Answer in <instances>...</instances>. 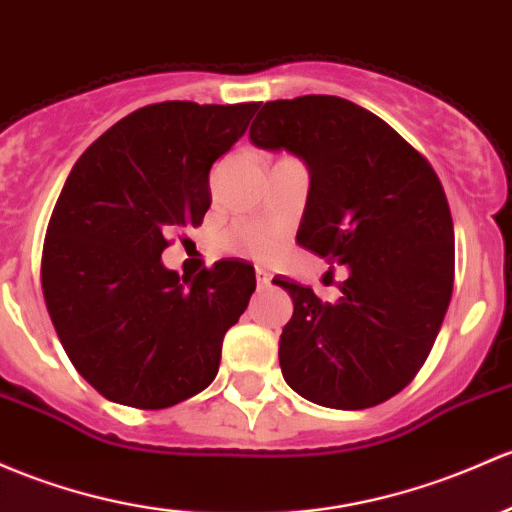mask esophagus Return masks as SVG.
Listing matches in <instances>:
<instances>
[{
	"label": "esophagus",
	"mask_w": 512,
	"mask_h": 512,
	"mask_svg": "<svg viewBox=\"0 0 512 512\" xmlns=\"http://www.w3.org/2000/svg\"><path fill=\"white\" fill-rule=\"evenodd\" d=\"M255 279H257V287H260V289H265V287H270V282H272V274L267 272V270H262V267H257V270H255Z\"/></svg>",
	"instance_id": "esophagus-1"
}]
</instances>
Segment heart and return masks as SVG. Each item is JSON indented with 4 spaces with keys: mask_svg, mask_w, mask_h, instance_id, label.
<instances>
[{
    "mask_svg": "<svg viewBox=\"0 0 512 512\" xmlns=\"http://www.w3.org/2000/svg\"><path fill=\"white\" fill-rule=\"evenodd\" d=\"M220 247L233 255L257 257V260H272L279 252V238L267 228H255V225H235L225 230L220 238Z\"/></svg>",
    "mask_w": 512,
    "mask_h": 512,
    "instance_id": "heart-1",
    "label": "heart"
}]
</instances>
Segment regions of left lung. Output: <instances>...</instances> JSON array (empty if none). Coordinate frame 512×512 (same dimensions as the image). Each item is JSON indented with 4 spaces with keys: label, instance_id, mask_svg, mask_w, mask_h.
<instances>
[{
    "label": "left lung",
    "instance_id": "left-lung-1",
    "mask_svg": "<svg viewBox=\"0 0 512 512\" xmlns=\"http://www.w3.org/2000/svg\"><path fill=\"white\" fill-rule=\"evenodd\" d=\"M250 139L306 161L297 242L348 270L336 304L274 279L294 301L279 336L284 380L333 410L390 400L427 360L454 289V223L437 171L385 120L336 95L265 102Z\"/></svg>",
    "mask_w": 512,
    "mask_h": 512
}]
</instances>
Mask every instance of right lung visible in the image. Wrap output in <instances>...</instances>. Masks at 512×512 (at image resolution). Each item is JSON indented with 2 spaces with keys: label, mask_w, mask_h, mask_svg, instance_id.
<instances>
[{
  "label": "right lung",
  "mask_w": 512,
  "mask_h": 512,
  "mask_svg": "<svg viewBox=\"0 0 512 512\" xmlns=\"http://www.w3.org/2000/svg\"><path fill=\"white\" fill-rule=\"evenodd\" d=\"M257 105L139 107L75 161L48 220L41 289L75 370L107 400L164 410L213 383L255 270L220 260L188 282L161 252L203 223L211 166Z\"/></svg>",
  "instance_id": "add662e5"
}]
</instances>
